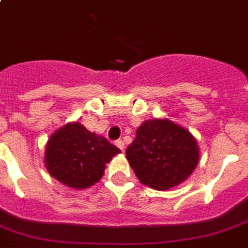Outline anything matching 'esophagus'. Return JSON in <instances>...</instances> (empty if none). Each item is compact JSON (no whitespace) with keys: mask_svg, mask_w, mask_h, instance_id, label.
Wrapping results in <instances>:
<instances>
[{"mask_svg":"<svg viewBox=\"0 0 248 248\" xmlns=\"http://www.w3.org/2000/svg\"><path fill=\"white\" fill-rule=\"evenodd\" d=\"M115 145L117 146V147L120 148L121 151L124 150V141H122V140H117V141L115 142Z\"/></svg>","mask_w":248,"mask_h":248,"instance_id":"esophagus-1","label":"esophagus"}]
</instances>
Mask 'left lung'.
<instances>
[{"mask_svg":"<svg viewBox=\"0 0 248 248\" xmlns=\"http://www.w3.org/2000/svg\"><path fill=\"white\" fill-rule=\"evenodd\" d=\"M126 157L141 184L163 191L191 176L199 163L200 151L186 128L170 120L154 118L137 128Z\"/></svg>","mask_w":248,"mask_h":248,"instance_id":"obj_1","label":"left lung"}]
</instances>
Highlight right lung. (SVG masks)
Wrapping results in <instances>:
<instances>
[{
    "label": "right lung",
    "mask_w": 248,
    "mask_h": 248,
    "mask_svg": "<svg viewBox=\"0 0 248 248\" xmlns=\"http://www.w3.org/2000/svg\"><path fill=\"white\" fill-rule=\"evenodd\" d=\"M121 151L79 122L64 124L49 137L45 163L49 175L71 187L83 189L101 180L106 163Z\"/></svg>",
    "instance_id": "add662e5"
}]
</instances>
